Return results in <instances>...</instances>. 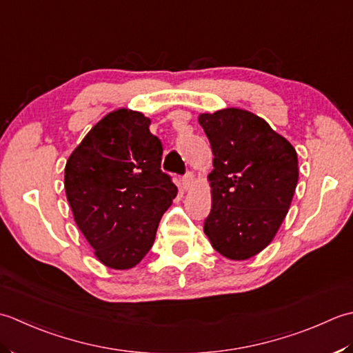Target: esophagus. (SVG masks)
<instances>
[{"instance_id":"esophagus-1","label":"esophagus","mask_w":353,"mask_h":353,"mask_svg":"<svg viewBox=\"0 0 353 353\" xmlns=\"http://www.w3.org/2000/svg\"><path fill=\"white\" fill-rule=\"evenodd\" d=\"M193 184H195V176H193V174H187L183 179H181V189L184 190V192H187V190H190L192 187H193Z\"/></svg>"}]
</instances>
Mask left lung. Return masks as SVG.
<instances>
[{
  "mask_svg": "<svg viewBox=\"0 0 353 353\" xmlns=\"http://www.w3.org/2000/svg\"><path fill=\"white\" fill-rule=\"evenodd\" d=\"M213 150L212 210L204 233L230 261H247L274 239L299 181L294 146L241 108L198 116Z\"/></svg>",
  "mask_w": 353,
  "mask_h": 353,
  "instance_id": "1",
  "label": "left lung"
}]
</instances>
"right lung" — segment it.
<instances>
[{
	"label": "right lung",
	"instance_id": "right-lung-1",
	"mask_svg": "<svg viewBox=\"0 0 353 353\" xmlns=\"http://www.w3.org/2000/svg\"><path fill=\"white\" fill-rule=\"evenodd\" d=\"M150 119L119 108L97 121L65 164L74 222L100 263L131 270L148 254L176 185L160 169L163 148Z\"/></svg>",
	"mask_w": 353,
	"mask_h": 353
}]
</instances>
